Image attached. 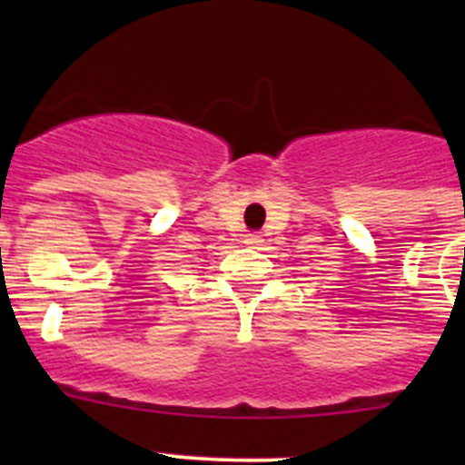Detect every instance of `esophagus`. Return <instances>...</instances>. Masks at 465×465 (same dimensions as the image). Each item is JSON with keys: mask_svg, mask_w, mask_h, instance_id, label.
<instances>
[{"mask_svg": "<svg viewBox=\"0 0 465 465\" xmlns=\"http://www.w3.org/2000/svg\"><path fill=\"white\" fill-rule=\"evenodd\" d=\"M245 242L247 245H259V242H262V238L259 236V233H247Z\"/></svg>", "mask_w": 465, "mask_h": 465, "instance_id": "obj_1", "label": "esophagus"}]
</instances>
